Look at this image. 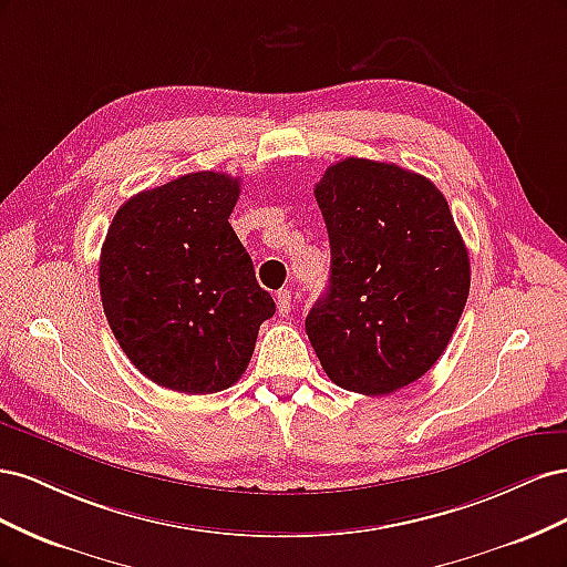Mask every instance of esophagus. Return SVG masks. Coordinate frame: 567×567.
Instances as JSON below:
<instances>
[{"label": "esophagus", "instance_id": "1", "mask_svg": "<svg viewBox=\"0 0 567 567\" xmlns=\"http://www.w3.org/2000/svg\"><path fill=\"white\" fill-rule=\"evenodd\" d=\"M277 310L281 317H286L290 312V290L288 288L277 290Z\"/></svg>", "mask_w": 567, "mask_h": 567}]
</instances>
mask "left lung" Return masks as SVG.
<instances>
[{
	"mask_svg": "<svg viewBox=\"0 0 567 567\" xmlns=\"http://www.w3.org/2000/svg\"><path fill=\"white\" fill-rule=\"evenodd\" d=\"M315 196L331 279L305 331L326 375L362 394L419 381L447 350L471 288L447 200L431 179L367 158L331 165Z\"/></svg>",
	"mask_w": 567,
	"mask_h": 567,
	"instance_id": "obj_1",
	"label": "left lung"
}]
</instances>
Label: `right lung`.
Segmentation results:
<instances>
[{"label":"right lung","instance_id":"obj_1","mask_svg":"<svg viewBox=\"0 0 567 567\" xmlns=\"http://www.w3.org/2000/svg\"><path fill=\"white\" fill-rule=\"evenodd\" d=\"M241 182L192 173L120 205L99 260L111 331L146 379L184 394L234 385L277 312L229 225Z\"/></svg>","mask_w":567,"mask_h":567}]
</instances>
